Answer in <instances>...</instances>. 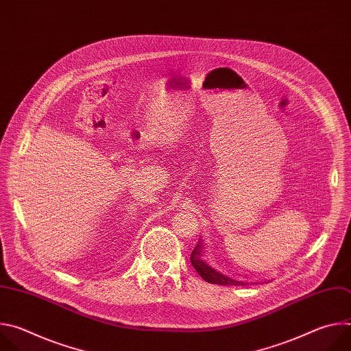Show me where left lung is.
Segmentation results:
<instances>
[{
  "mask_svg": "<svg viewBox=\"0 0 351 351\" xmlns=\"http://www.w3.org/2000/svg\"><path fill=\"white\" fill-rule=\"evenodd\" d=\"M202 241H198L197 245L194 247L193 253H191V257H190V261H191V265L194 267V269L198 272V275L202 276L206 282L208 283H215V285H244V282H239V280H234L229 276H225L222 274H219L218 271H215L214 268H211L208 264H206L203 260H202Z\"/></svg>",
  "mask_w": 351,
  "mask_h": 351,
  "instance_id": "1",
  "label": "left lung"
}]
</instances>
